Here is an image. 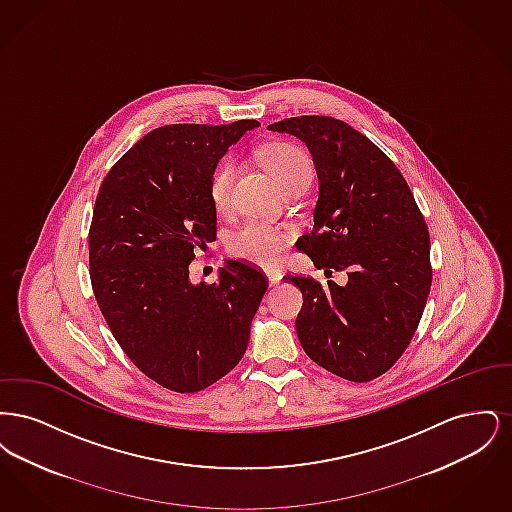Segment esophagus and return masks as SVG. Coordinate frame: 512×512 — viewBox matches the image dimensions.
<instances>
[{
    "label": "esophagus",
    "mask_w": 512,
    "mask_h": 512,
    "mask_svg": "<svg viewBox=\"0 0 512 512\" xmlns=\"http://www.w3.org/2000/svg\"><path fill=\"white\" fill-rule=\"evenodd\" d=\"M267 278L270 286H276V284H280V280H282V272H278V270H270V272H267Z\"/></svg>",
    "instance_id": "34e87169"
}]
</instances>
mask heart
<instances>
[{
  "label": "heart",
  "instance_id": "obj_1",
  "mask_svg": "<svg viewBox=\"0 0 512 512\" xmlns=\"http://www.w3.org/2000/svg\"><path fill=\"white\" fill-rule=\"evenodd\" d=\"M261 161L282 190L293 184L309 182L311 161L303 149L292 144H272L261 151ZM238 165L234 159H222L211 172L209 197L215 211L224 215L232 207V188ZM236 259L257 267H276L282 259L284 236L263 222H247L232 238L228 245Z\"/></svg>",
  "mask_w": 512,
  "mask_h": 512
}]
</instances>
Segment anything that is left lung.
Returning <instances> with one entry per match:
<instances>
[{"label":"left lung","instance_id":"1","mask_svg":"<svg viewBox=\"0 0 512 512\" xmlns=\"http://www.w3.org/2000/svg\"><path fill=\"white\" fill-rule=\"evenodd\" d=\"M305 142L318 176L315 226L297 240L347 284L286 276L303 293L297 338L317 365L351 382L388 372L413 340L432 286L430 234L403 174L365 134L334 117L268 124ZM332 272V270H330Z\"/></svg>","mask_w":512,"mask_h":512}]
</instances>
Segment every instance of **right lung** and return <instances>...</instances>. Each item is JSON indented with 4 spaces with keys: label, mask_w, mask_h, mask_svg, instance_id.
Returning <instances> with one entry per match:
<instances>
[{
    "label": "right lung",
    "mask_w": 512,
    "mask_h": 512,
    "mask_svg": "<svg viewBox=\"0 0 512 512\" xmlns=\"http://www.w3.org/2000/svg\"><path fill=\"white\" fill-rule=\"evenodd\" d=\"M255 126H159L101 182L88 236L94 295L128 359L167 390H205L238 365L267 292L244 261H226L213 284L190 282L195 251L217 240L211 172Z\"/></svg>",
    "instance_id": "add662e5"
}]
</instances>
